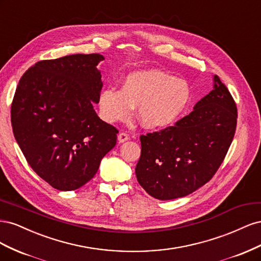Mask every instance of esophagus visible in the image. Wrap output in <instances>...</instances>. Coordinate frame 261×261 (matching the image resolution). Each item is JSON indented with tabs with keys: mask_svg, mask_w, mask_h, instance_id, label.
I'll use <instances>...</instances> for the list:
<instances>
[{
	"mask_svg": "<svg viewBox=\"0 0 261 261\" xmlns=\"http://www.w3.org/2000/svg\"><path fill=\"white\" fill-rule=\"evenodd\" d=\"M117 139H118V141H120V143H124V141H126V140H128V139H129V136H128V134H127V133H124V132H122V133L118 134Z\"/></svg>",
	"mask_w": 261,
	"mask_h": 261,
	"instance_id": "obj_1",
	"label": "esophagus"
}]
</instances>
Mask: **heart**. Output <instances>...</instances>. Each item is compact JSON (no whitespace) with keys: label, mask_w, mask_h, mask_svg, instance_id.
<instances>
[{"label":"heart","mask_w":261,"mask_h":261,"mask_svg":"<svg viewBox=\"0 0 261 261\" xmlns=\"http://www.w3.org/2000/svg\"><path fill=\"white\" fill-rule=\"evenodd\" d=\"M192 90L184 80L160 70L132 73L121 89L108 87L100 93L101 116L109 123L128 118L137 108V118L146 128H163L175 123L186 111Z\"/></svg>","instance_id":"heart-1"}]
</instances>
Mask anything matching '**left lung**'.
<instances>
[{"label":"left lung","instance_id":"left-lung-1","mask_svg":"<svg viewBox=\"0 0 261 261\" xmlns=\"http://www.w3.org/2000/svg\"><path fill=\"white\" fill-rule=\"evenodd\" d=\"M215 89L173 126L140 136L138 183L153 198L170 200L195 192L213 177L230 148L238 108L215 76Z\"/></svg>","mask_w":261,"mask_h":261}]
</instances>
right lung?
I'll list each match as a JSON object with an SVG mask.
<instances>
[{
  "mask_svg": "<svg viewBox=\"0 0 261 261\" xmlns=\"http://www.w3.org/2000/svg\"><path fill=\"white\" fill-rule=\"evenodd\" d=\"M101 54L42 60L29 67L15 91L11 121L15 139L37 174L59 191H74L96 174L116 145V129L92 103L102 89Z\"/></svg>",
  "mask_w": 261,
  "mask_h": 261,
  "instance_id": "right-lung-1",
  "label": "right lung"
}]
</instances>
